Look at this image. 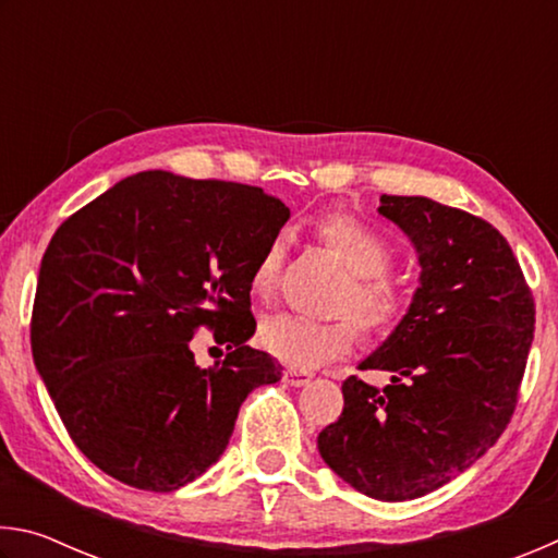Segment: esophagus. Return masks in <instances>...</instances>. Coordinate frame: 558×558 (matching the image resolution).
I'll list each match as a JSON object with an SVG mask.
<instances>
[{
    "label": "esophagus",
    "instance_id": "34e87169",
    "mask_svg": "<svg viewBox=\"0 0 558 558\" xmlns=\"http://www.w3.org/2000/svg\"><path fill=\"white\" fill-rule=\"evenodd\" d=\"M282 379H286L290 386H305L313 381V374H310L307 369H286Z\"/></svg>",
    "mask_w": 558,
    "mask_h": 558
}]
</instances>
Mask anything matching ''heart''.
Segmentation results:
<instances>
[{
	"label": "heart",
	"mask_w": 558,
	"mask_h": 558,
	"mask_svg": "<svg viewBox=\"0 0 558 558\" xmlns=\"http://www.w3.org/2000/svg\"><path fill=\"white\" fill-rule=\"evenodd\" d=\"M317 239L352 272L337 298L335 313L347 315L332 323L298 315H272L263 319L258 344L295 369H315L347 354L362 339V325L369 335H391L413 313L415 295L403 280L391 276L393 248L379 231L359 221L356 216L335 211L315 226ZM286 245L272 239L260 253L251 272V292L258 300H270L278 288Z\"/></svg>",
	"instance_id": "heart-1"
}]
</instances>
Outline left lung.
<instances>
[{
  "mask_svg": "<svg viewBox=\"0 0 558 558\" xmlns=\"http://www.w3.org/2000/svg\"><path fill=\"white\" fill-rule=\"evenodd\" d=\"M421 260L413 313L342 384L344 409L319 456L366 497L403 502L450 483L502 436L534 339V298L493 223L426 196H381Z\"/></svg>",
  "mask_w": 558,
  "mask_h": 558,
  "instance_id": "1",
  "label": "left lung"
}]
</instances>
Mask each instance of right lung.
Returning a JSON list of instances; mask_svg holds the SVG:
<instances>
[{
    "mask_svg": "<svg viewBox=\"0 0 558 558\" xmlns=\"http://www.w3.org/2000/svg\"><path fill=\"white\" fill-rule=\"evenodd\" d=\"M290 209L258 186L140 172L69 216L46 248L32 354L65 430L110 477L174 493L229 446L241 403L276 384L251 272ZM202 326L230 352L209 371Z\"/></svg>",
    "mask_w": 558,
    "mask_h": 558,
    "instance_id": "right-lung-1",
    "label": "right lung"
}]
</instances>
